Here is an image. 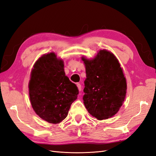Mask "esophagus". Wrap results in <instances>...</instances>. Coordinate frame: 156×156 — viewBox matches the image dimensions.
Returning <instances> with one entry per match:
<instances>
[{
  "instance_id": "34e87169",
  "label": "esophagus",
  "mask_w": 156,
  "mask_h": 156,
  "mask_svg": "<svg viewBox=\"0 0 156 156\" xmlns=\"http://www.w3.org/2000/svg\"><path fill=\"white\" fill-rule=\"evenodd\" d=\"M76 84H77V87L78 89H79V90L81 91V84H80V83H77Z\"/></svg>"
}]
</instances>
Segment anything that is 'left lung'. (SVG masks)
I'll use <instances>...</instances> for the list:
<instances>
[{"instance_id": "obj_1", "label": "left lung", "mask_w": 156, "mask_h": 156, "mask_svg": "<svg viewBox=\"0 0 156 156\" xmlns=\"http://www.w3.org/2000/svg\"><path fill=\"white\" fill-rule=\"evenodd\" d=\"M86 68L83 103L88 112L99 120L116 115L126 98L127 83L116 56L100 50L92 60L83 56Z\"/></svg>"}]
</instances>
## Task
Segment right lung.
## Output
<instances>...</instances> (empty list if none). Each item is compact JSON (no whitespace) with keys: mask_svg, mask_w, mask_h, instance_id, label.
I'll use <instances>...</instances> for the list:
<instances>
[{"mask_svg":"<svg viewBox=\"0 0 156 156\" xmlns=\"http://www.w3.org/2000/svg\"><path fill=\"white\" fill-rule=\"evenodd\" d=\"M32 107L41 119L58 124L68 116L79 90L65 75L64 62L55 53L41 56L34 65L29 83Z\"/></svg>","mask_w":156,"mask_h":156,"instance_id":"1","label":"right lung"}]
</instances>
